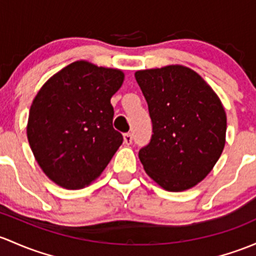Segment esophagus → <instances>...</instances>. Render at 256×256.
I'll return each instance as SVG.
<instances>
[{"mask_svg":"<svg viewBox=\"0 0 256 256\" xmlns=\"http://www.w3.org/2000/svg\"><path fill=\"white\" fill-rule=\"evenodd\" d=\"M124 142H125L126 144H132V135H131L130 132L124 134Z\"/></svg>","mask_w":256,"mask_h":256,"instance_id":"esophagus-1","label":"esophagus"}]
</instances>
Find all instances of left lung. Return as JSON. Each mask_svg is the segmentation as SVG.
Instances as JSON below:
<instances>
[{
    "label": "left lung",
    "mask_w": 256,
    "mask_h": 256,
    "mask_svg": "<svg viewBox=\"0 0 256 256\" xmlns=\"http://www.w3.org/2000/svg\"><path fill=\"white\" fill-rule=\"evenodd\" d=\"M152 120L138 152L144 170L168 192L195 186L212 170L226 144L227 118L217 94L180 64L135 74Z\"/></svg>",
    "instance_id": "1"
}]
</instances>
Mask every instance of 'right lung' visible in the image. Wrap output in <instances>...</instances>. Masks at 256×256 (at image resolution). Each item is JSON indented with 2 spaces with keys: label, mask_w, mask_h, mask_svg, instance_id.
Returning <instances> with one entry per match:
<instances>
[{
  "label": "right lung",
  "mask_w": 256,
  "mask_h": 256,
  "mask_svg": "<svg viewBox=\"0 0 256 256\" xmlns=\"http://www.w3.org/2000/svg\"><path fill=\"white\" fill-rule=\"evenodd\" d=\"M120 70L76 61L54 74L34 98L26 136L38 164L64 189H82L102 174L122 144L110 99Z\"/></svg>",
  "instance_id": "right-lung-1"
}]
</instances>
